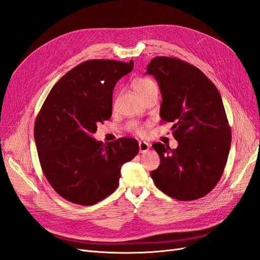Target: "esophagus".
Wrapping results in <instances>:
<instances>
[{"mask_svg":"<svg viewBox=\"0 0 260 260\" xmlns=\"http://www.w3.org/2000/svg\"><path fill=\"white\" fill-rule=\"evenodd\" d=\"M149 147H151V145H149L148 143L144 142V141H140L139 142V149H140V153H146Z\"/></svg>","mask_w":260,"mask_h":260,"instance_id":"1","label":"esophagus"}]
</instances>
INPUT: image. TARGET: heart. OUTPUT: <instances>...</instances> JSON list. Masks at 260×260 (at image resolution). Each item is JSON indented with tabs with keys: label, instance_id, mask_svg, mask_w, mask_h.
<instances>
[{
	"label": "heart",
	"instance_id": "1",
	"mask_svg": "<svg viewBox=\"0 0 260 260\" xmlns=\"http://www.w3.org/2000/svg\"><path fill=\"white\" fill-rule=\"evenodd\" d=\"M133 88H135V90L138 93L139 96L143 95V94L147 93L148 91H151V90H154V89L158 90L157 83L153 79H151V78H147V77H141V78H138V79H136L135 81H133ZM131 129L135 132H137L138 135H143V133H144L143 127H140V125H138L136 123H133L131 125Z\"/></svg>",
	"mask_w": 260,
	"mask_h": 260
}]
</instances>
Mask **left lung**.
Returning <instances> with one entry per match:
<instances>
[{
    "mask_svg": "<svg viewBox=\"0 0 260 260\" xmlns=\"http://www.w3.org/2000/svg\"><path fill=\"white\" fill-rule=\"evenodd\" d=\"M161 92V121L171 122L178 147L153 144L160 164L151 172L155 185L178 201L208 194L222 176L231 128L215 84L199 68L176 57L156 56L147 65Z\"/></svg>",
    "mask_w": 260,
    "mask_h": 260,
    "instance_id": "8db88e82",
    "label": "left lung"
}]
</instances>
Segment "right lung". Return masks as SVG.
<instances>
[{
  "instance_id": "obj_1",
  "label": "right lung",
  "mask_w": 260,
  "mask_h": 260,
  "mask_svg": "<svg viewBox=\"0 0 260 260\" xmlns=\"http://www.w3.org/2000/svg\"><path fill=\"white\" fill-rule=\"evenodd\" d=\"M133 68L129 62L90 59L62 76L35 123V141L45 178L61 198L90 206L119 185L120 169L139 153L138 141L103 144L92 138L112 116L113 90Z\"/></svg>"
}]
</instances>
